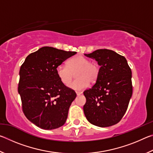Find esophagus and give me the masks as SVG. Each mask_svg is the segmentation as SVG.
<instances>
[{
    "label": "esophagus",
    "mask_w": 153,
    "mask_h": 153,
    "mask_svg": "<svg viewBox=\"0 0 153 153\" xmlns=\"http://www.w3.org/2000/svg\"><path fill=\"white\" fill-rule=\"evenodd\" d=\"M76 94L77 95H80L82 94V92H79V91H76Z\"/></svg>",
    "instance_id": "1"
}]
</instances>
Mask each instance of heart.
<instances>
[{"instance_id":"heart-1","label":"heart","mask_w":153,"mask_h":153,"mask_svg":"<svg viewBox=\"0 0 153 153\" xmlns=\"http://www.w3.org/2000/svg\"><path fill=\"white\" fill-rule=\"evenodd\" d=\"M56 75L63 84L68 86L75 73L77 79L69 85L71 88L82 90L86 88L89 82L97 81L100 73V68L97 63L90 61L85 56H76L67 62V66L59 65L56 69Z\"/></svg>"}]
</instances>
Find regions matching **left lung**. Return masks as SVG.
I'll list each match as a JSON object with an SVG mask.
<instances>
[{
  "label": "left lung",
  "mask_w": 153,
  "mask_h": 153,
  "mask_svg": "<svg viewBox=\"0 0 153 153\" xmlns=\"http://www.w3.org/2000/svg\"><path fill=\"white\" fill-rule=\"evenodd\" d=\"M85 55L95 59L100 67L97 82L84 92V115L94 126L115 125L125 115L132 95L130 67L123 56L108 49H98Z\"/></svg>",
  "instance_id": "obj_1"
}]
</instances>
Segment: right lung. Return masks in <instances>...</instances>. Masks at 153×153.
Returning <instances> with one entry per match:
<instances>
[{"label":"right lung","mask_w":153,"mask_h":153,"mask_svg":"<svg viewBox=\"0 0 153 153\" xmlns=\"http://www.w3.org/2000/svg\"><path fill=\"white\" fill-rule=\"evenodd\" d=\"M76 53L45 46L30 54L21 66L18 92L22 111L36 126L53 129L65 123L76 93L60 81L56 69Z\"/></svg>","instance_id":"1"}]
</instances>
